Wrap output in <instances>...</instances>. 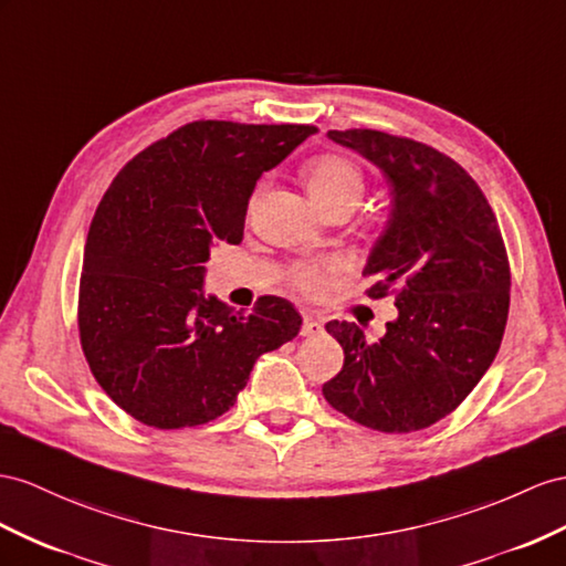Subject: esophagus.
<instances>
[{
	"label": "esophagus",
	"instance_id": "34e87169",
	"mask_svg": "<svg viewBox=\"0 0 566 566\" xmlns=\"http://www.w3.org/2000/svg\"><path fill=\"white\" fill-rule=\"evenodd\" d=\"M323 332H325V327L321 321H315L313 315H303V327H301L303 337H321Z\"/></svg>",
	"mask_w": 566,
	"mask_h": 566
}]
</instances>
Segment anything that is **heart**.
<instances>
[{
    "mask_svg": "<svg viewBox=\"0 0 566 566\" xmlns=\"http://www.w3.org/2000/svg\"><path fill=\"white\" fill-rule=\"evenodd\" d=\"M303 181L315 206L323 212L335 208H354L364 196L366 177L349 157L342 155H317L303 167ZM339 270L337 260H323V263H298L289 270V282L303 296L317 298L323 296L335 272Z\"/></svg>",
    "mask_w": 566,
    "mask_h": 566,
    "instance_id": "obj_1",
    "label": "heart"
}]
</instances>
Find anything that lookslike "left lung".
Masks as SVG:
<instances>
[{"label": "left lung", "instance_id": "1", "mask_svg": "<svg viewBox=\"0 0 566 566\" xmlns=\"http://www.w3.org/2000/svg\"><path fill=\"white\" fill-rule=\"evenodd\" d=\"M327 136L378 165L392 217L364 270L370 298L395 296L380 342L356 323L325 329L344 368L323 385L332 409L380 432H413L452 413L495 360L510 315V258L481 186L452 157L407 136L346 128Z\"/></svg>", "mask_w": 566, "mask_h": 566}]
</instances>
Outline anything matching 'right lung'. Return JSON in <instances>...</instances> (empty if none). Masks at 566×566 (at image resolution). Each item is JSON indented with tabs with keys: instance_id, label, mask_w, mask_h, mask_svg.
<instances>
[{
	"instance_id": "right-lung-1",
	"label": "right lung",
	"mask_w": 566,
	"mask_h": 566,
	"mask_svg": "<svg viewBox=\"0 0 566 566\" xmlns=\"http://www.w3.org/2000/svg\"><path fill=\"white\" fill-rule=\"evenodd\" d=\"M313 134L308 124H184L126 163L99 200L78 284L81 349L97 385L143 426L214 421L255 358L298 335L286 298L234 313L200 289L214 245L241 243L260 174Z\"/></svg>"
}]
</instances>
